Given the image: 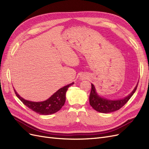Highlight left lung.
<instances>
[{"instance_id":"left-lung-1","label":"left lung","mask_w":149,"mask_h":149,"mask_svg":"<svg viewBox=\"0 0 149 149\" xmlns=\"http://www.w3.org/2000/svg\"><path fill=\"white\" fill-rule=\"evenodd\" d=\"M137 84L134 89L132 92L124 99L119 100H109L107 99L101 97L96 93L95 87L91 84V90L89 95V104L94 110L102 113H109L120 109L124 106L127 102L132 96L134 93L136 92Z\"/></svg>"}]
</instances>
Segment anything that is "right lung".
I'll list each match as a JSON object with an SVG mask.
<instances>
[{
	"label": "right lung",
	"instance_id": "1",
	"mask_svg": "<svg viewBox=\"0 0 149 149\" xmlns=\"http://www.w3.org/2000/svg\"><path fill=\"white\" fill-rule=\"evenodd\" d=\"M73 84L74 83H72L58 89L50 97L42 102H32L24 100L17 94L15 90L14 91L17 97L29 109L40 114L49 115L55 113L63 106L66 100V93L70 86Z\"/></svg>",
	"mask_w": 149,
	"mask_h": 149
}]
</instances>
